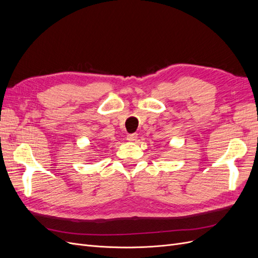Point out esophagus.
<instances>
[{
  "label": "esophagus",
  "instance_id": "obj_1",
  "mask_svg": "<svg viewBox=\"0 0 258 258\" xmlns=\"http://www.w3.org/2000/svg\"><path fill=\"white\" fill-rule=\"evenodd\" d=\"M138 139V135L137 134H131V135H128L127 136V140L130 142H134V141H137Z\"/></svg>",
  "mask_w": 258,
  "mask_h": 258
}]
</instances>
